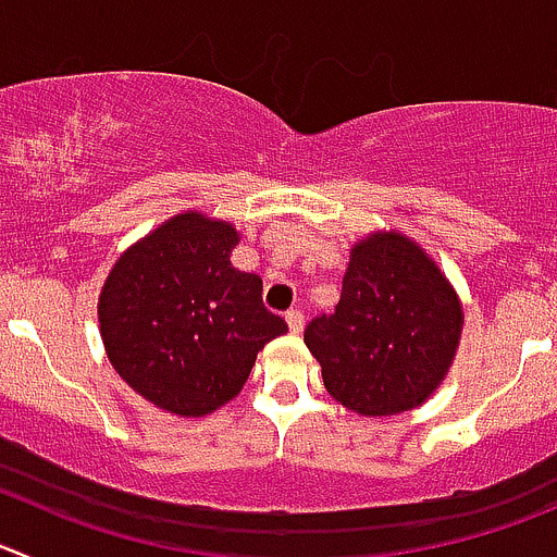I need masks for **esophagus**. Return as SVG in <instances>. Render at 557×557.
<instances>
[{
	"mask_svg": "<svg viewBox=\"0 0 557 557\" xmlns=\"http://www.w3.org/2000/svg\"><path fill=\"white\" fill-rule=\"evenodd\" d=\"M285 321H288V330L294 332V335H299V332L305 330L302 310H288V313H285Z\"/></svg>",
	"mask_w": 557,
	"mask_h": 557,
	"instance_id": "1",
	"label": "esophagus"
}]
</instances>
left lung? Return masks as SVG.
Instances as JSON below:
<instances>
[{"mask_svg": "<svg viewBox=\"0 0 557 557\" xmlns=\"http://www.w3.org/2000/svg\"><path fill=\"white\" fill-rule=\"evenodd\" d=\"M459 294L414 238L373 231L351 247L335 313L305 330L324 387L366 418L420 407L448 376L461 341Z\"/></svg>", "mask_w": 557, "mask_h": 557, "instance_id": "1", "label": "left lung"}]
</instances>
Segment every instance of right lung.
<instances>
[{"instance_id":"right-lung-1","label":"right lung","mask_w":557,"mask_h":557,"mask_svg":"<svg viewBox=\"0 0 557 557\" xmlns=\"http://www.w3.org/2000/svg\"><path fill=\"white\" fill-rule=\"evenodd\" d=\"M238 236L202 211L170 216L114 261L98 296L112 368L178 418L233 401L258 351L288 330L263 308V280L231 263Z\"/></svg>"}]
</instances>
